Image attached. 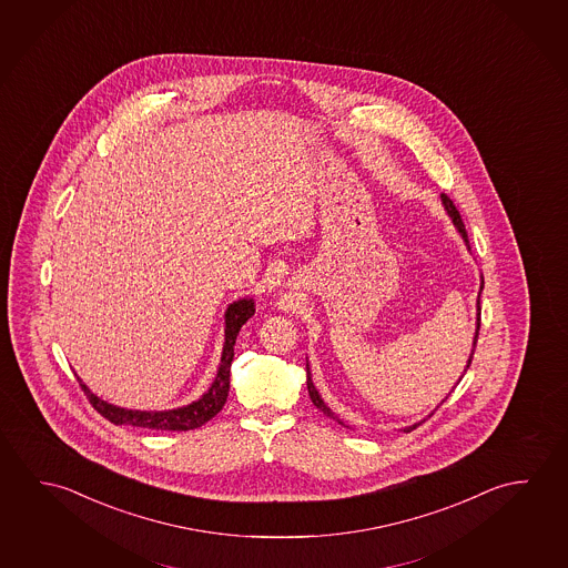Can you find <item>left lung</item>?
Returning <instances> with one entry per match:
<instances>
[{"instance_id":"1","label":"left lung","mask_w":568,"mask_h":568,"mask_svg":"<svg viewBox=\"0 0 568 568\" xmlns=\"http://www.w3.org/2000/svg\"><path fill=\"white\" fill-rule=\"evenodd\" d=\"M442 202L443 206H445V211H447V214L452 216V221L453 224H455V229L459 231V234H462L463 236V241H465V244H467V248L471 251V244H469V236H467V231H465V224H463L462 214H459V211L455 209V204H453L452 199H449L447 194H442ZM483 284H485V282H483L481 280V290ZM479 296H481V292H479ZM479 327H481V308H479V298H477V329H475V337H473L471 356H469V359H467V367H465V372H467V369H469V366H471L473 354H475V346H477V337H479ZM306 372H308V379H306V384H308V394L310 399H312V404L316 405L317 409H320L322 414L327 415V417H332V419H337L336 415H334V412H332V409H329V407H327V405L324 404V399H322V397H320V394H317V389L316 387H314V382H312V374H310L308 366H306ZM459 382H462V379H459ZM445 399H447V397H445ZM445 399H443V402H445ZM432 415H429V417H432ZM424 422H419V424L409 425V427H405L404 432H414L415 427H417V425L424 424ZM337 424H342V422L337 419Z\"/></svg>"}]
</instances>
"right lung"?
Wrapping results in <instances>:
<instances>
[{
	"label": "right lung",
	"instance_id": "1",
	"mask_svg": "<svg viewBox=\"0 0 568 568\" xmlns=\"http://www.w3.org/2000/svg\"><path fill=\"white\" fill-rule=\"evenodd\" d=\"M254 316V300L242 298L234 302L224 314V347H222L221 367L219 374L214 377L209 392L202 395L193 404L169 409V412H136V409H125L116 407L113 404H106L101 397H97L81 379L79 385L85 392L89 404L95 407L99 414L115 425H133V427H144V429H161V432H189L196 429L201 425L211 422L214 415L221 412L229 389H231V364L234 357V344L241 327L248 322V317Z\"/></svg>",
	"mask_w": 568,
	"mask_h": 568
}]
</instances>
